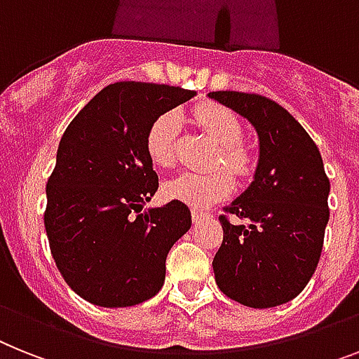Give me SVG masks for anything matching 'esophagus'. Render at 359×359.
Listing matches in <instances>:
<instances>
[{
  "label": "esophagus",
  "instance_id": "esophagus-1",
  "mask_svg": "<svg viewBox=\"0 0 359 359\" xmlns=\"http://www.w3.org/2000/svg\"><path fill=\"white\" fill-rule=\"evenodd\" d=\"M207 212H201V211H196V209H194V211H192V222H194V224H198V222H201L203 220V218H207Z\"/></svg>",
  "mask_w": 359,
  "mask_h": 359
}]
</instances>
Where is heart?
<instances>
[{"instance_id": "obj_1", "label": "heart", "mask_w": 359, "mask_h": 359, "mask_svg": "<svg viewBox=\"0 0 359 359\" xmlns=\"http://www.w3.org/2000/svg\"><path fill=\"white\" fill-rule=\"evenodd\" d=\"M194 121L215 141L216 152L212 154L211 167L224 165L231 172L244 174L250 168V154L242 144V126L235 114L215 104H203L194 109ZM182 119L176 111L159 115L147 132V152L154 165L172 167L176 161V141ZM226 168H212L209 172H182L163 185L165 196L177 200L194 209H205L222 198L233 187V177Z\"/></svg>"}]
</instances>
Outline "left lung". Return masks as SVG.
Instances as JSON below:
<instances>
[{
	"label": "left lung",
	"mask_w": 359,
	"mask_h": 359,
	"mask_svg": "<svg viewBox=\"0 0 359 359\" xmlns=\"http://www.w3.org/2000/svg\"><path fill=\"white\" fill-rule=\"evenodd\" d=\"M259 135L251 185L220 216L224 242L212 269L218 288L236 303L273 308L303 292L318 268L328 224V182L321 154L306 130L273 100L240 91H212Z\"/></svg>",
	"instance_id": "8db88e82"
}]
</instances>
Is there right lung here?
I'll list each match as a JSON object with an SVG mask.
<instances>
[{
  "instance_id": "right-lung-1",
  "label": "right lung",
  "mask_w": 359,
  "mask_h": 359,
  "mask_svg": "<svg viewBox=\"0 0 359 359\" xmlns=\"http://www.w3.org/2000/svg\"><path fill=\"white\" fill-rule=\"evenodd\" d=\"M194 95L174 86L115 82L62 135L46 189V231L56 268L88 303L133 306L161 290L168 251L192 220L177 200L141 212L159 187L147 132Z\"/></svg>"
}]
</instances>
